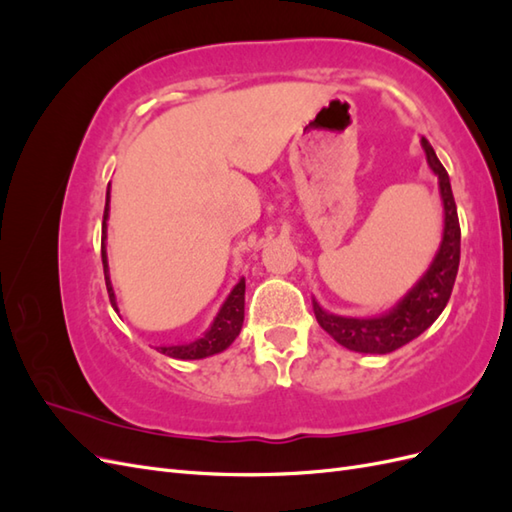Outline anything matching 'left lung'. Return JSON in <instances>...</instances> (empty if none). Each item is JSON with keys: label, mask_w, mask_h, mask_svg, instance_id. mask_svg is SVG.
I'll list each match as a JSON object with an SVG mask.
<instances>
[{"label": "left lung", "mask_w": 512, "mask_h": 512, "mask_svg": "<svg viewBox=\"0 0 512 512\" xmlns=\"http://www.w3.org/2000/svg\"><path fill=\"white\" fill-rule=\"evenodd\" d=\"M421 143L427 153V162L431 170L438 175L440 194L444 203V235L440 250L436 258H433L427 273L418 280V284L384 316L344 318L327 314L314 301V314L320 327L327 331L337 344H342L348 350L365 354H386L406 346L438 320L448 299H451L461 254V228L457 218V205L446 168L438 160L436 151H433L427 138H423Z\"/></svg>", "instance_id": "1"}]
</instances>
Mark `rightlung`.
Listing matches in <instances>:
<instances>
[{"label":"right lung","mask_w":512,"mask_h":512,"mask_svg":"<svg viewBox=\"0 0 512 512\" xmlns=\"http://www.w3.org/2000/svg\"><path fill=\"white\" fill-rule=\"evenodd\" d=\"M108 194H111V190H106V205H104V220H102V265H104V282H106V290H108V299H111V303L115 307V292L111 286V277H108V262H106V250H104L106 220H108ZM243 318H245V280H239V284L232 288L228 299L224 301L222 309L218 312V316H215L211 327L205 331V335H200L190 344L158 348V352H162L166 356H173V359H181V361H196V359H205V356H211V354H218L235 342L241 327H243Z\"/></svg>","instance_id":"1"}]
</instances>
